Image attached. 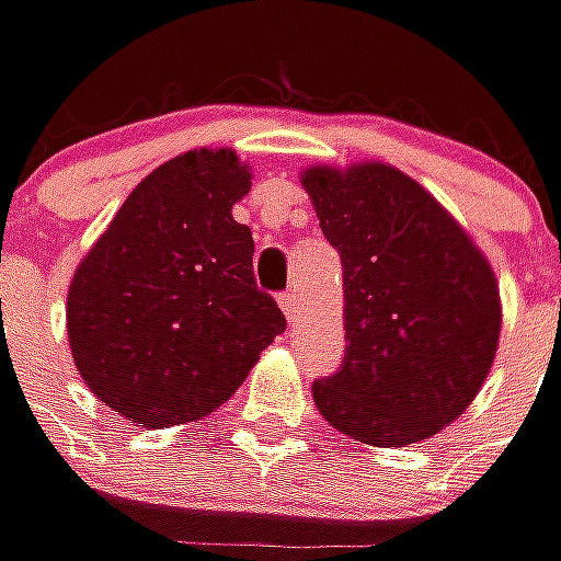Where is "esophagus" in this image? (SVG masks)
I'll list each match as a JSON object with an SVG mask.
<instances>
[{
	"label": "esophagus",
	"mask_w": 561,
	"mask_h": 561,
	"mask_svg": "<svg viewBox=\"0 0 561 561\" xmlns=\"http://www.w3.org/2000/svg\"><path fill=\"white\" fill-rule=\"evenodd\" d=\"M279 308L285 311V317H295V313H298V295H295V291L279 295Z\"/></svg>",
	"instance_id": "esophagus-1"
}]
</instances>
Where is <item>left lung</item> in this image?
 <instances>
[{
  "mask_svg": "<svg viewBox=\"0 0 561 561\" xmlns=\"http://www.w3.org/2000/svg\"><path fill=\"white\" fill-rule=\"evenodd\" d=\"M301 183L346 291V358L313 380V403L355 442H422L473 403L492 368L495 273L445 206L390 164L308 168Z\"/></svg>",
  "mask_w": 561,
  "mask_h": 561,
  "instance_id": "obj_1",
  "label": "left lung"
}]
</instances>
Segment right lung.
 <instances>
[{
  "label": "right lung",
  "instance_id": "right-lung-1",
  "mask_svg": "<svg viewBox=\"0 0 561 561\" xmlns=\"http://www.w3.org/2000/svg\"><path fill=\"white\" fill-rule=\"evenodd\" d=\"M250 168L196 149L154 168L88 250L66 301L76 368L129 422L168 428L215 412L285 330L253 279V234L231 206Z\"/></svg>",
  "mask_w": 561,
  "mask_h": 561
}]
</instances>
